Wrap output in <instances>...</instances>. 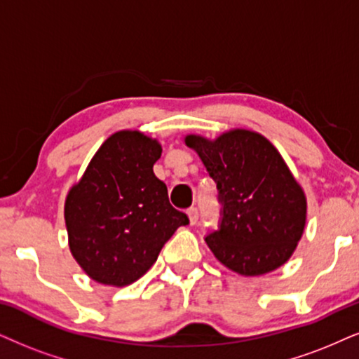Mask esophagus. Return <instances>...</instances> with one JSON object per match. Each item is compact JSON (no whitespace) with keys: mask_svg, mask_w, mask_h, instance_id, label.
Here are the masks:
<instances>
[{"mask_svg":"<svg viewBox=\"0 0 359 359\" xmlns=\"http://www.w3.org/2000/svg\"><path fill=\"white\" fill-rule=\"evenodd\" d=\"M187 215H189V222H190V225H195V224H197V220H198V212H197V208H195V207L189 208Z\"/></svg>","mask_w":359,"mask_h":359,"instance_id":"obj_1","label":"esophagus"}]
</instances>
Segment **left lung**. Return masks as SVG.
<instances>
[{
  "mask_svg": "<svg viewBox=\"0 0 359 359\" xmlns=\"http://www.w3.org/2000/svg\"><path fill=\"white\" fill-rule=\"evenodd\" d=\"M184 142L219 189L220 229L205 238L217 260L242 276L285 265L305 230L306 195L273 144L250 129L187 134Z\"/></svg>",
  "mask_w": 359,
  "mask_h": 359,
  "instance_id": "8db88e82",
  "label": "left lung"
}]
</instances>
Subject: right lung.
I'll return each mask as SVG.
<instances>
[{
	"label": "right lung",
	"instance_id": "obj_1",
	"mask_svg": "<svg viewBox=\"0 0 359 359\" xmlns=\"http://www.w3.org/2000/svg\"><path fill=\"white\" fill-rule=\"evenodd\" d=\"M161 154V142L140 130L114 133L66 195L69 250L97 283L117 288L134 283L175 230L189 224L154 174Z\"/></svg>",
	"mask_w": 359,
	"mask_h": 359
}]
</instances>
